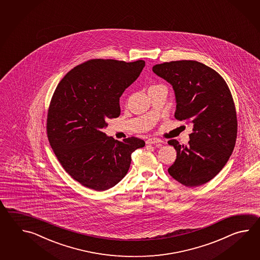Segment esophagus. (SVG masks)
<instances>
[{"label":"esophagus","instance_id":"1","mask_svg":"<svg viewBox=\"0 0 260 260\" xmlns=\"http://www.w3.org/2000/svg\"><path fill=\"white\" fill-rule=\"evenodd\" d=\"M146 143L147 144H160L162 143V141L159 139V138H149L147 141H146Z\"/></svg>","mask_w":260,"mask_h":260}]
</instances>
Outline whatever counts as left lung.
Wrapping results in <instances>:
<instances>
[{
    "mask_svg": "<svg viewBox=\"0 0 260 260\" xmlns=\"http://www.w3.org/2000/svg\"><path fill=\"white\" fill-rule=\"evenodd\" d=\"M152 71L174 89L176 119L193 123L188 145L168 141L177 150L168 173L186 187L201 186L222 170L234 149L237 116L232 93L216 71L198 61L166 62Z\"/></svg>",
    "mask_w": 260,
    "mask_h": 260,
    "instance_id": "obj_1",
    "label": "left lung"
}]
</instances>
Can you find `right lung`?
Masks as SVG:
<instances>
[{
  "label": "right lung",
  "instance_id": "obj_1",
  "mask_svg": "<svg viewBox=\"0 0 260 260\" xmlns=\"http://www.w3.org/2000/svg\"><path fill=\"white\" fill-rule=\"evenodd\" d=\"M145 61L93 59L73 68L55 88L47 115V137L63 168L84 187L112 188L127 174L138 138L108 137L107 121L121 113L120 98Z\"/></svg>",
  "mask_w": 260,
  "mask_h": 260
}]
</instances>
